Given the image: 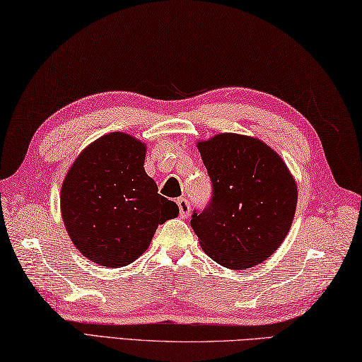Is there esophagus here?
Wrapping results in <instances>:
<instances>
[{"mask_svg":"<svg viewBox=\"0 0 362 362\" xmlns=\"http://www.w3.org/2000/svg\"><path fill=\"white\" fill-rule=\"evenodd\" d=\"M176 204H178L180 208V216L182 218H187L190 216V203L186 200V198H178V200H176Z\"/></svg>","mask_w":362,"mask_h":362,"instance_id":"1","label":"esophagus"}]
</instances>
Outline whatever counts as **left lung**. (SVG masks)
Instances as JSON below:
<instances>
[{"instance_id":"1","label":"left lung","mask_w":362,"mask_h":362,"mask_svg":"<svg viewBox=\"0 0 362 362\" xmlns=\"http://www.w3.org/2000/svg\"><path fill=\"white\" fill-rule=\"evenodd\" d=\"M212 181V200L190 225L203 252L226 269L269 259L286 239L298 189L286 162L257 137L220 132L197 142Z\"/></svg>"}]
</instances>
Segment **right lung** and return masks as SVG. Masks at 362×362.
Returning a JSON list of instances; mask_svg holds the SVG:
<instances>
[{"label":"right lung","mask_w":362,"mask_h":362,"mask_svg":"<svg viewBox=\"0 0 362 362\" xmlns=\"http://www.w3.org/2000/svg\"><path fill=\"white\" fill-rule=\"evenodd\" d=\"M146 144L109 132L79 153L61 187V214L73 245L103 267H124L150 247L178 204L158 194L144 168Z\"/></svg>","instance_id":"obj_1"}]
</instances>
